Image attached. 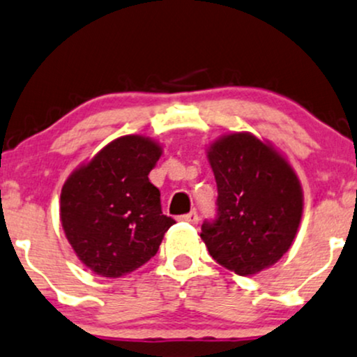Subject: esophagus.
Instances as JSON below:
<instances>
[{
	"label": "esophagus",
	"mask_w": 357,
	"mask_h": 357,
	"mask_svg": "<svg viewBox=\"0 0 357 357\" xmlns=\"http://www.w3.org/2000/svg\"><path fill=\"white\" fill-rule=\"evenodd\" d=\"M183 220V222H188V223H197L199 222V213H197V210H192L190 213H185L180 217Z\"/></svg>",
	"instance_id": "esophagus-1"
}]
</instances>
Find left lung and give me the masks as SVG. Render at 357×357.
<instances>
[{"label":"left lung","mask_w":357,"mask_h":357,"mask_svg":"<svg viewBox=\"0 0 357 357\" xmlns=\"http://www.w3.org/2000/svg\"><path fill=\"white\" fill-rule=\"evenodd\" d=\"M217 182V217L202 240L218 265L248 276L275 265L291 246L303 213V190L275 149L238 132L210 145Z\"/></svg>","instance_id":"8db88e82"}]
</instances>
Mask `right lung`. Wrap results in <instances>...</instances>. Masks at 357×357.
Instances as JSON below:
<instances>
[{
	"label": "right lung",
	"instance_id": "1",
	"mask_svg": "<svg viewBox=\"0 0 357 357\" xmlns=\"http://www.w3.org/2000/svg\"><path fill=\"white\" fill-rule=\"evenodd\" d=\"M162 149L142 135L107 144L73 172L61 190V222L77 258L105 278H119L155 257L175 220L162 213L149 180Z\"/></svg>",
	"mask_w": 357,
	"mask_h": 357
}]
</instances>
